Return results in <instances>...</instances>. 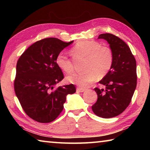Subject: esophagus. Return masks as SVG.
I'll return each instance as SVG.
<instances>
[{"mask_svg": "<svg viewBox=\"0 0 150 150\" xmlns=\"http://www.w3.org/2000/svg\"><path fill=\"white\" fill-rule=\"evenodd\" d=\"M85 90H86V88H82V87H77V91H79V92H80V93L84 92Z\"/></svg>", "mask_w": 150, "mask_h": 150, "instance_id": "34e87169", "label": "esophagus"}]
</instances>
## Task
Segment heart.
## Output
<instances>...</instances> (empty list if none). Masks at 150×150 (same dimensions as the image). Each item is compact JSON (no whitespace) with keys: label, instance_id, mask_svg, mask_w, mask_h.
<instances>
[{"label":"heart","instance_id":"obj_1","mask_svg":"<svg viewBox=\"0 0 150 150\" xmlns=\"http://www.w3.org/2000/svg\"><path fill=\"white\" fill-rule=\"evenodd\" d=\"M76 55L86 57L83 72L74 73L67 77L68 82L87 87L95 81L96 77L103 78L107 74L113 62V55L108 47L102 46L100 44L93 40H84L77 42L72 48ZM56 64L66 73L73 71V67L71 61L63 52L56 57Z\"/></svg>","mask_w":150,"mask_h":150}]
</instances>
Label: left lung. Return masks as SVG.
<instances>
[{
    "instance_id": "8db88e82",
    "label": "left lung",
    "mask_w": 150,
    "mask_h": 150,
    "mask_svg": "<svg viewBox=\"0 0 150 150\" xmlns=\"http://www.w3.org/2000/svg\"><path fill=\"white\" fill-rule=\"evenodd\" d=\"M98 39L108 43L113 55L110 71L99 81L106 89L95 88L97 101L92 106L96 116L112 118L124 112L131 102L137 85L136 62L128 45L111 34H102Z\"/></svg>"
}]
</instances>
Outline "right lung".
Segmentation results:
<instances>
[{"mask_svg":"<svg viewBox=\"0 0 150 150\" xmlns=\"http://www.w3.org/2000/svg\"><path fill=\"white\" fill-rule=\"evenodd\" d=\"M73 42L43 39L30 45L18 60L15 93L26 115L38 122L54 121L62 112L67 95L75 93L73 84L55 88L64 78L56 57Z\"/></svg>","mask_w":150,"mask_h":150,"instance_id":"right-lung-1","label":"right lung"}]
</instances>
